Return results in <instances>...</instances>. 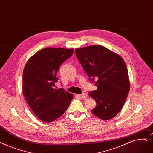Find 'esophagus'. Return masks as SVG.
Segmentation results:
<instances>
[{
	"label": "esophagus",
	"mask_w": 153,
	"mask_h": 153,
	"mask_svg": "<svg viewBox=\"0 0 153 153\" xmlns=\"http://www.w3.org/2000/svg\"><path fill=\"white\" fill-rule=\"evenodd\" d=\"M80 97L83 98V99H85V98L88 97V95H87V94H85V93L84 92V93H82V94L80 95Z\"/></svg>",
	"instance_id": "1"
}]
</instances>
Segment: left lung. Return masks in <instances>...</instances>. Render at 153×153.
I'll list each match as a JSON object with an SVG mask.
<instances>
[{"mask_svg":"<svg viewBox=\"0 0 153 153\" xmlns=\"http://www.w3.org/2000/svg\"><path fill=\"white\" fill-rule=\"evenodd\" d=\"M76 55L92 82L97 79V89L89 96L96 102L92 112L97 117L109 120L122 109L130 89L127 66L116 53L99 45L75 50Z\"/></svg>","mask_w":153,"mask_h":153,"instance_id":"left-lung-1","label":"left lung"}]
</instances>
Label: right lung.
Segmentation results:
<instances>
[{"instance_id":"obj_1","label":"right lung","mask_w":153,"mask_h":153,"mask_svg":"<svg viewBox=\"0 0 153 153\" xmlns=\"http://www.w3.org/2000/svg\"><path fill=\"white\" fill-rule=\"evenodd\" d=\"M73 49L46 48L26 63L22 76V93L33 112L42 121L51 123L68 109L73 95L57 89V71L74 52Z\"/></svg>"}]
</instances>
